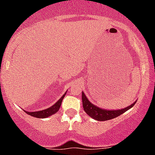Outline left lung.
Listing matches in <instances>:
<instances>
[{
	"label": "left lung",
	"instance_id": "obj_1",
	"mask_svg": "<svg viewBox=\"0 0 155 155\" xmlns=\"http://www.w3.org/2000/svg\"><path fill=\"white\" fill-rule=\"evenodd\" d=\"M82 102L84 110L85 113H87V114H88L89 116L97 120L104 121L113 119L123 114L125 112H126L128 110L133 107L137 102L131 104V105L127 107H125L124 109L116 110H107L101 109V108L92 105L89 101L88 99L87 98L84 93L82 92Z\"/></svg>",
	"mask_w": 155,
	"mask_h": 155
}]
</instances>
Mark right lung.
Segmentation results:
<instances>
[{
    "mask_svg": "<svg viewBox=\"0 0 155 155\" xmlns=\"http://www.w3.org/2000/svg\"><path fill=\"white\" fill-rule=\"evenodd\" d=\"M66 94V92L65 93L62 97H61V98L60 99L55 105L51 106V107L49 108L43 110L37 111V112H27V111H25V112L27 113V114L30 115L33 117H36V118H47V117H49L50 115H52L53 114H54V113H55L56 112L58 111L59 108L61 105V103H62L63 99L64 98Z\"/></svg>",
    "mask_w": 155,
    "mask_h": 155,
    "instance_id": "right-lung-1",
    "label": "right lung"
}]
</instances>
